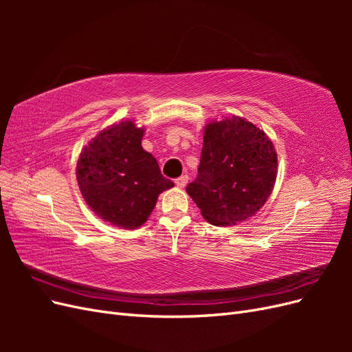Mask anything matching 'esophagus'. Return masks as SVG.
<instances>
[{
  "mask_svg": "<svg viewBox=\"0 0 352 352\" xmlns=\"http://www.w3.org/2000/svg\"><path fill=\"white\" fill-rule=\"evenodd\" d=\"M175 184H176V186H179V188H185L186 184H188V176L184 175V176L177 177V179L175 180Z\"/></svg>",
  "mask_w": 352,
  "mask_h": 352,
  "instance_id": "obj_1",
  "label": "esophagus"
}]
</instances>
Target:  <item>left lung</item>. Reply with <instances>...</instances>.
<instances>
[{"label":"left lung","mask_w":352,"mask_h":352,"mask_svg":"<svg viewBox=\"0 0 352 352\" xmlns=\"http://www.w3.org/2000/svg\"><path fill=\"white\" fill-rule=\"evenodd\" d=\"M276 175L278 154L267 135L232 116L206 126L198 175L186 192L211 225L230 226L264 206Z\"/></svg>","instance_id":"left-lung-1"}]
</instances>
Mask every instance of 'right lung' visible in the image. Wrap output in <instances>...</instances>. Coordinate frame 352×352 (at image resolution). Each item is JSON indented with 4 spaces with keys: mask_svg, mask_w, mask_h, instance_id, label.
I'll list each match as a JSON object with an SVG mask.
<instances>
[{
    "mask_svg": "<svg viewBox=\"0 0 352 352\" xmlns=\"http://www.w3.org/2000/svg\"><path fill=\"white\" fill-rule=\"evenodd\" d=\"M142 127L124 120L100 132L83 148L76 166L80 192L95 214L123 229L150 217L158 195L173 188L153 154L141 145Z\"/></svg>",
    "mask_w": 352,
    "mask_h": 352,
    "instance_id": "1",
    "label": "right lung"
}]
</instances>
